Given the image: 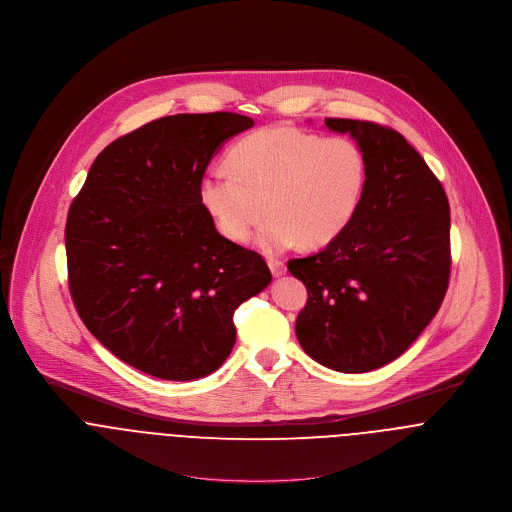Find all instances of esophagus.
<instances>
[{"instance_id": "1", "label": "esophagus", "mask_w": 512, "mask_h": 512, "mask_svg": "<svg viewBox=\"0 0 512 512\" xmlns=\"http://www.w3.org/2000/svg\"><path fill=\"white\" fill-rule=\"evenodd\" d=\"M268 266H270V272L276 276V278H280V276H284L286 274V264L282 262V260H268Z\"/></svg>"}]
</instances>
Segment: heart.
Returning <instances> with one entry per match:
<instances>
[{"mask_svg":"<svg viewBox=\"0 0 512 512\" xmlns=\"http://www.w3.org/2000/svg\"><path fill=\"white\" fill-rule=\"evenodd\" d=\"M227 173L203 179L199 197L220 234L244 244L260 220L266 252L299 242L317 250L355 219L366 187V157L349 138H323L288 126L260 128L226 153Z\"/></svg>","mask_w":512,"mask_h":512,"instance_id":"1","label":"heart"}]
</instances>
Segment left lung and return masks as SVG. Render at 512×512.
Wrapping results in <instances>:
<instances>
[{
    "mask_svg": "<svg viewBox=\"0 0 512 512\" xmlns=\"http://www.w3.org/2000/svg\"><path fill=\"white\" fill-rule=\"evenodd\" d=\"M366 157V187L345 232L288 270L307 288L295 321L303 351L339 372L398 359L428 327L447 292L449 203L424 157L392 128L325 118Z\"/></svg>",
    "mask_w": 512,
    "mask_h": 512,
    "instance_id": "1",
    "label": "left lung"
}]
</instances>
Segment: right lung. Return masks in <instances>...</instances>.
I'll return each instance as SVG.
<instances>
[{"instance_id": "obj_1", "label": "right lung", "mask_w": 512, "mask_h": 512, "mask_svg": "<svg viewBox=\"0 0 512 512\" xmlns=\"http://www.w3.org/2000/svg\"><path fill=\"white\" fill-rule=\"evenodd\" d=\"M252 126L234 112L153 120L104 147L74 197V307L110 353L146 374L215 372L236 341V307L272 282L264 258L219 234L199 197L213 155Z\"/></svg>"}]
</instances>
